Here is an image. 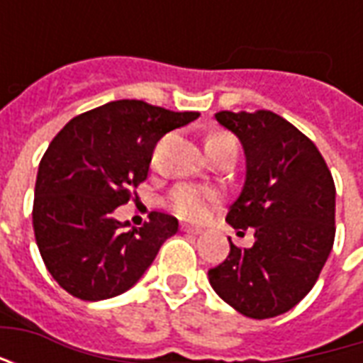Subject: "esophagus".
I'll use <instances>...</instances> for the list:
<instances>
[{"label":"esophagus","instance_id":"obj_1","mask_svg":"<svg viewBox=\"0 0 363 363\" xmlns=\"http://www.w3.org/2000/svg\"><path fill=\"white\" fill-rule=\"evenodd\" d=\"M181 229L184 233H189V235H200V233H202V229L194 228V225H182Z\"/></svg>","mask_w":363,"mask_h":363}]
</instances>
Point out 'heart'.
<instances>
[{
	"mask_svg": "<svg viewBox=\"0 0 363 363\" xmlns=\"http://www.w3.org/2000/svg\"><path fill=\"white\" fill-rule=\"evenodd\" d=\"M223 138H231L228 134H213L208 138V142H216V140H223ZM206 142V143H208ZM216 204V196L213 192L206 189H198V186H190V184H182L174 190L169 200V206L179 218L182 220H204L210 213L212 206Z\"/></svg>",
	"mask_w": 363,
	"mask_h": 363,
	"instance_id": "heart-1",
	"label": "heart"
}]
</instances>
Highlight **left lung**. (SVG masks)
<instances>
[{"instance_id":"obj_1","label":"left lung","mask_w":363,"mask_h":363,"mask_svg":"<svg viewBox=\"0 0 363 363\" xmlns=\"http://www.w3.org/2000/svg\"><path fill=\"white\" fill-rule=\"evenodd\" d=\"M243 145L245 184L229 206L235 229L255 231L251 249L210 268L213 291L251 319H270L303 299L335 243V181L315 143L270 111L216 112Z\"/></svg>"}]
</instances>
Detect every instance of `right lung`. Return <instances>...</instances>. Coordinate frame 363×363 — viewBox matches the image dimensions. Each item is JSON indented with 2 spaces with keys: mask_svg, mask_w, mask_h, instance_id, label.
Listing matches in <instances>:
<instances>
[{
  "mask_svg": "<svg viewBox=\"0 0 363 363\" xmlns=\"http://www.w3.org/2000/svg\"><path fill=\"white\" fill-rule=\"evenodd\" d=\"M198 116L122 99L75 116L52 140L36 174L33 228L44 264L67 294L83 301L124 294L179 231L169 213L130 228L112 212L147 179L159 140Z\"/></svg>",
  "mask_w": 363,
  "mask_h": 363,
  "instance_id": "obj_1",
  "label": "right lung"
}]
</instances>
